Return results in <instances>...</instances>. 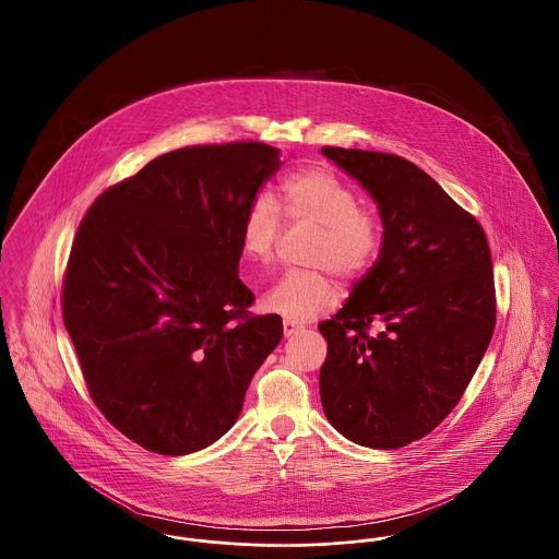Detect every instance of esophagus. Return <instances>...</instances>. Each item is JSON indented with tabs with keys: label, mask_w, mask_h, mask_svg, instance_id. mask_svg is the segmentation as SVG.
Masks as SVG:
<instances>
[{
	"label": "esophagus",
	"mask_w": 559,
	"mask_h": 559,
	"mask_svg": "<svg viewBox=\"0 0 559 559\" xmlns=\"http://www.w3.org/2000/svg\"><path fill=\"white\" fill-rule=\"evenodd\" d=\"M301 329H304V322H299V320H283V333H285V337H292L295 333H299Z\"/></svg>",
	"instance_id": "34e87169"
}]
</instances>
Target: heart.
Instances as JSON below:
<instances>
[{
	"label": "heart",
	"instance_id": "b5f03b06",
	"mask_svg": "<svg viewBox=\"0 0 559 559\" xmlns=\"http://www.w3.org/2000/svg\"><path fill=\"white\" fill-rule=\"evenodd\" d=\"M283 207L295 226L317 228L308 264L317 270H289L262 297L264 308L289 319H308L331 310L340 289L322 266L354 281L372 266L381 247L379 215L360 205L356 188L331 169L308 167L283 182ZM283 215L270 194H258L247 207L240 249L247 260L270 264L283 237Z\"/></svg>",
	"mask_w": 559,
	"mask_h": 559
}]
</instances>
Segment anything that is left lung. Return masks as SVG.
Masks as SVG:
<instances>
[{"label":"left lung","instance_id":"8db88e82","mask_svg":"<svg viewBox=\"0 0 559 559\" xmlns=\"http://www.w3.org/2000/svg\"><path fill=\"white\" fill-rule=\"evenodd\" d=\"M320 153L369 190L383 222L379 260L319 324L329 344L320 402L347 440L402 449L447 419L490 344V247L478 219L415 163L340 146Z\"/></svg>","mask_w":559,"mask_h":559}]
</instances>
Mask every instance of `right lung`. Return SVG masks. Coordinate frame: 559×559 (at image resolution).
<instances>
[{
  "mask_svg": "<svg viewBox=\"0 0 559 559\" xmlns=\"http://www.w3.org/2000/svg\"><path fill=\"white\" fill-rule=\"evenodd\" d=\"M281 167L264 142L187 146L107 188L81 219L62 319L108 424L157 454L201 451L239 419L283 337L251 317L242 217Z\"/></svg>",
  "mask_w": 559,
  "mask_h": 559,
  "instance_id": "obj_1",
  "label": "right lung"
}]
</instances>
